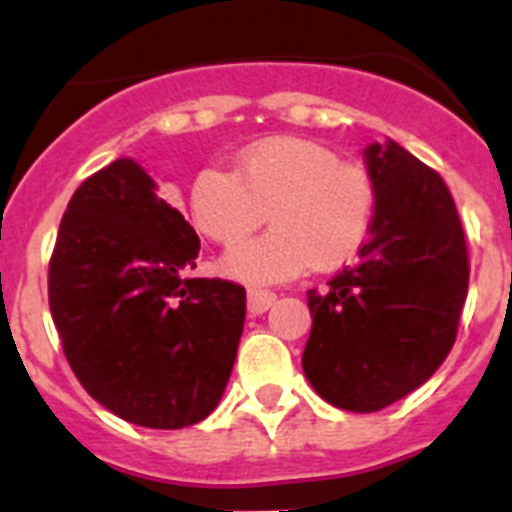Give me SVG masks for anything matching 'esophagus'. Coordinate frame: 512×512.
<instances>
[{"mask_svg":"<svg viewBox=\"0 0 512 512\" xmlns=\"http://www.w3.org/2000/svg\"><path fill=\"white\" fill-rule=\"evenodd\" d=\"M274 302H277V295H274V292H264V289H251V292H248V312H251V315H261V312L269 310Z\"/></svg>","mask_w":512,"mask_h":512,"instance_id":"1","label":"esophagus"}]
</instances>
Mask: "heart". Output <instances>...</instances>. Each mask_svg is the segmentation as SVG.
Returning a JSON list of instances; mask_svg holds the SVG:
<instances>
[{
    "label": "heart",
    "instance_id": "b5f03b06",
    "mask_svg": "<svg viewBox=\"0 0 512 512\" xmlns=\"http://www.w3.org/2000/svg\"><path fill=\"white\" fill-rule=\"evenodd\" d=\"M189 212L217 243L241 241L269 212L274 228L228 248L220 261L228 277L261 287L310 264L336 269L356 256L372 228L374 184L330 148L279 135L246 148L235 171L202 169L189 189Z\"/></svg>",
    "mask_w": 512,
    "mask_h": 512
}]
</instances>
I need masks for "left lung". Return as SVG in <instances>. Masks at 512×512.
I'll return each mask as SVG.
<instances>
[{
  "label": "left lung",
  "instance_id": "obj_1",
  "mask_svg": "<svg viewBox=\"0 0 512 512\" xmlns=\"http://www.w3.org/2000/svg\"><path fill=\"white\" fill-rule=\"evenodd\" d=\"M374 184L369 241L323 292L310 289L302 369L325 402L377 413L436 374L456 341L469 261L441 176L395 140L364 148Z\"/></svg>",
  "mask_w": 512,
  "mask_h": 512
}]
</instances>
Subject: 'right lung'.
<instances>
[{
  "label": "right lung",
  "mask_w": 512,
  "mask_h": 512,
  "mask_svg": "<svg viewBox=\"0 0 512 512\" xmlns=\"http://www.w3.org/2000/svg\"><path fill=\"white\" fill-rule=\"evenodd\" d=\"M200 238L135 158L81 184L63 212L48 302L81 387L117 418L176 431L223 397L246 289L189 279Z\"/></svg>",
  "instance_id": "right-lung-1"
}]
</instances>
